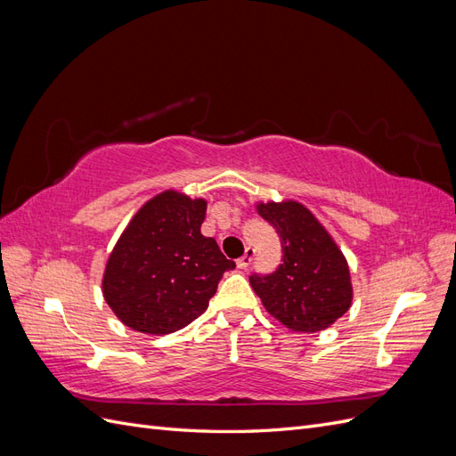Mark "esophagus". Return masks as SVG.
<instances>
[{
    "label": "esophagus",
    "mask_w": 456,
    "mask_h": 456,
    "mask_svg": "<svg viewBox=\"0 0 456 456\" xmlns=\"http://www.w3.org/2000/svg\"><path fill=\"white\" fill-rule=\"evenodd\" d=\"M253 256H255V249H253V247H247V249H245V253H243V256H240V258L236 260V265H238V268L245 270L247 266H249V265H251V260H253Z\"/></svg>",
    "instance_id": "obj_1"
}]
</instances>
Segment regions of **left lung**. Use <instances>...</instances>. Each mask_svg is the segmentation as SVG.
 <instances>
[{"instance_id": "left-lung-1", "label": "left lung", "mask_w": 456, "mask_h": 456, "mask_svg": "<svg viewBox=\"0 0 456 456\" xmlns=\"http://www.w3.org/2000/svg\"><path fill=\"white\" fill-rule=\"evenodd\" d=\"M256 213L278 230L283 262L270 275H251L262 306L287 329L315 333L352 306L346 256L314 213L295 200L256 203Z\"/></svg>"}]
</instances>
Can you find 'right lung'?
I'll list each match as a JSON object with an SVG mask.
<instances>
[{"instance_id":"1","label":"right lung","mask_w":456,"mask_h":456,"mask_svg":"<svg viewBox=\"0 0 456 456\" xmlns=\"http://www.w3.org/2000/svg\"><path fill=\"white\" fill-rule=\"evenodd\" d=\"M207 201L165 190L148 200L106 260L102 295L118 320L144 335H169L200 317L236 262L201 224Z\"/></svg>"}]
</instances>
